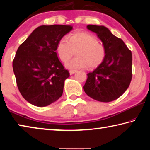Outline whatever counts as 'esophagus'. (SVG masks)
<instances>
[{
  "instance_id": "1",
  "label": "esophagus",
  "mask_w": 150,
  "mask_h": 150,
  "mask_svg": "<svg viewBox=\"0 0 150 150\" xmlns=\"http://www.w3.org/2000/svg\"><path fill=\"white\" fill-rule=\"evenodd\" d=\"M76 71H75V70H70L69 71L70 75H73L75 73H76Z\"/></svg>"
}]
</instances>
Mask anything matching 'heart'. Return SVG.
<instances>
[{"label":"heart","instance_id":"1","mask_svg":"<svg viewBox=\"0 0 150 150\" xmlns=\"http://www.w3.org/2000/svg\"><path fill=\"white\" fill-rule=\"evenodd\" d=\"M75 51L77 57L65 63L67 69H85L88 65L95 67L102 62L105 55L104 45L98 42L94 35L84 32L74 33L68 37L67 40L62 39L58 42L56 52L63 62L69 60Z\"/></svg>","mask_w":150,"mask_h":150}]
</instances>
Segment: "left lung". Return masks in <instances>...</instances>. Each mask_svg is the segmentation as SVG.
I'll list each match as a JSON object with an SVG mask.
<instances>
[{
  "label": "left lung",
  "instance_id": "obj_1",
  "mask_svg": "<svg viewBox=\"0 0 150 150\" xmlns=\"http://www.w3.org/2000/svg\"><path fill=\"white\" fill-rule=\"evenodd\" d=\"M87 28L103 42L105 55L103 62L87 74L83 88L93 99L111 102L120 97L130 85L132 76V52L106 27L89 24Z\"/></svg>",
  "mask_w": 150,
  "mask_h": 150
}]
</instances>
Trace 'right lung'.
<instances>
[{
    "mask_svg": "<svg viewBox=\"0 0 150 150\" xmlns=\"http://www.w3.org/2000/svg\"><path fill=\"white\" fill-rule=\"evenodd\" d=\"M69 25L38 27L20 45L12 63L18 88L32 105L43 107L62 96L69 77L57 57L58 42L72 30Z\"/></svg>",
    "mask_w": 150,
    "mask_h": 150,
    "instance_id": "right-lung-1",
    "label": "right lung"
}]
</instances>
